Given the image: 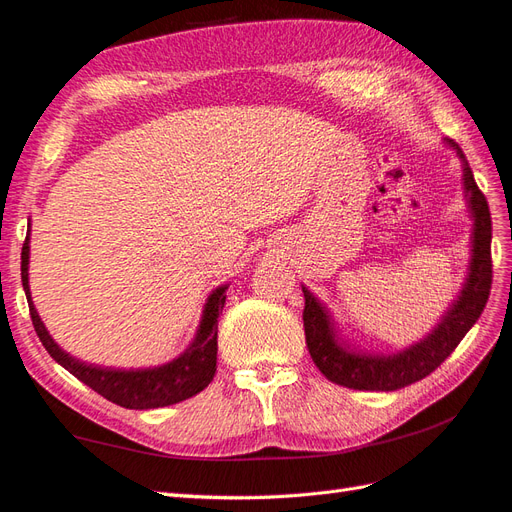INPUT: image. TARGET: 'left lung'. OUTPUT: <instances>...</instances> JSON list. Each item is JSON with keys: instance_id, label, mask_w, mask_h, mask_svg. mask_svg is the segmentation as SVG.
I'll list each match as a JSON object with an SVG mask.
<instances>
[{"instance_id": "1", "label": "left lung", "mask_w": 512, "mask_h": 512, "mask_svg": "<svg viewBox=\"0 0 512 512\" xmlns=\"http://www.w3.org/2000/svg\"><path fill=\"white\" fill-rule=\"evenodd\" d=\"M448 145H453L463 160V185H466V194L474 215V250L470 275L461 290V297L421 344H414L412 348L393 356H374L352 352L350 346H346L337 337L327 307H322L314 299V294L303 288L305 344L316 367L322 371V376L335 384L356 391H395L401 389V386L423 380L451 356L461 339L472 329V324L483 314L493 280L491 213L487 198L478 190L472 168L466 156H463V151L453 141H448Z\"/></svg>"}]
</instances>
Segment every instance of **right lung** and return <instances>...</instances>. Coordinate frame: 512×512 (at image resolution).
<instances>
[{
  "instance_id": "add662e5",
  "label": "right lung",
  "mask_w": 512,
  "mask_h": 512,
  "mask_svg": "<svg viewBox=\"0 0 512 512\" xmlns=\"http://www.w3.org/2000/svg\"><path fill=\"white\" fill-rule=\"evenodd\" d=\"M27 265H29V239H25L21 250V280L29 303V316L40 337L42 346L53 359L66 367L74 378L85 382L89 389H94L104 399L130 410H149L179 404L183 399H190L200 393L215 376V361H218V318L226 301V286L215 290L205 307L203 322H200L198 335L192 346L185 350L179 359L153 369H113L89 365L74 359L68 352L61 350L44 329V324L36 312V307L29 297L27 282Z\"/></svg>"
}]
</instances>
